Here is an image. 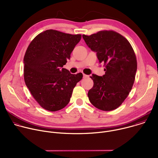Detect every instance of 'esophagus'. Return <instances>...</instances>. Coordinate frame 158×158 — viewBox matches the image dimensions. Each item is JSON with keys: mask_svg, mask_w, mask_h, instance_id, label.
<instances>
[{"mask_svg": "<svg viewBox=\"0 0 158 158\" xmlns=\"http://www.w3.org/2000/svg\"><path fill=\"white\" fill-rule=\"evenodd\" d=\"M89 76H88V75H86V74H83V78H84V79H85V78H88Z\"/></svg>", "mask_w": 158, "mask_h": 158, "instance_id": "1", "label": "esophagus"}]
</instances>
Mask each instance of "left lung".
Wrapping results in <instances>:
<instances>
[{"label": "left lung", "instance_id": "left-lung-1", "mask_svg": "<svg viewBox=\"0 0 158 158\" xmlns=\"http://www.w3.org/2000/svg\"><path fill=\"white\" fill-rule=\"evenodd\" d=\"M87 46L96 52L105 74H93L94 85L88 92L91 103L109 111L117 109L129 95L137 71V60L129 41L119 33L102 31L91 35H82Z\"/></svg>", "mask_w": 158, "mask_h": 158}]
</instances>
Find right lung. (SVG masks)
Here are the masks:
<instances>
[{
    "label": "right lung",
    "instance_id": "add662e5",
    "mask_svg": "<svg viewBox=\"0 0 158 158\" xmlns=\"http://www.w3.org/2000/svg\"><path fill=\"white\" fill-rule=\"evenodd\" d=\"M81 39L56 30H47L31 42L24 58V77L35 100L44 109L57 111L70 101L82 74L62 68Z\"/></svg>",
    "mask_w": 158,
    "mask_h": 158
}]
</instances>
